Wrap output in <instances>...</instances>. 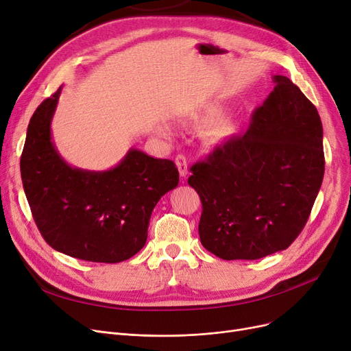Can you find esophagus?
<instances>
[{
  "label": "esophagus",
  "mask_w": 351,
  "mask_h": 351,
  "mask_svg": "<svg viewBox=\"0 0 351 351\" xmlns=\"http://www.w3.org/2000/svg\"><path fill=\"white\" fill-rule=\"evenodd\" d=\"M175 162H176V166H178L180 176H182V178H186V175H188V162H186V158L183 156L182 154H179V155L176 156Z\"/></svg>",
  "instance_id": "34e87169"
}]
</instances>
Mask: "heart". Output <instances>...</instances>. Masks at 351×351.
Instances as JSON below:
<instances>
[{
	"label": "heart",
	"mask_w": 351,
	"mask_h": 351,
	"mask_svg": "<svg viewBox=\"0 0 351 351\" xmlns=\"http://www.w3.org/2000/svg\"><path fill=\"white\" fill-rule=\"evenodd\" d=\"M228 117V110L222 106H208L204 110L196 115V123L204 126V128H212L216 126L220 121ZM237 125L233 122H224L222 125L217 126L216 134H215V139L220 141V139H226L233 136L237 132ZM163 132H168V129L163 128Z\"/></svg>",
	"instance_id": "obj_1"
}]
</instances>
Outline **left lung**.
<instances>
[{"instance_id": "obj_1", "label": "left lung", "mask_w": 351, "mask_h": 351, "mask_svg": "<svg viewBox=\"0 0 351 351\" xmlns=\"http://www.w3.org/2000/svg\"><path fill=\"white\" fill-rule=\"evenodd\" d=\"M256 108L243 135L217 145L188 179L202 202L200 243L225 261L287 249L303 230L324 175L316 106L287 77Z\"/></svg>"}]
</instances>
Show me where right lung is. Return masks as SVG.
<instances>
[{
    "label": "right lung",
    "instance_id": "right-lung-1",
    "mask_svg": "<svg viewBox=\"0 0 351 351\" xmlns=\"http://www.w3.org/2000/svg\"><path fill=\"white\" fill-rule=\"evenodd\" d=\"M60 92L36 108L21 155L32 217L55 250L86 262H123L145 246L154 208L178 186V168L138 149L105 172L72 168L51 141Z\"/></svg>",
    "mask_w": 351,
    "mask_h": 351
}]
</instances>
